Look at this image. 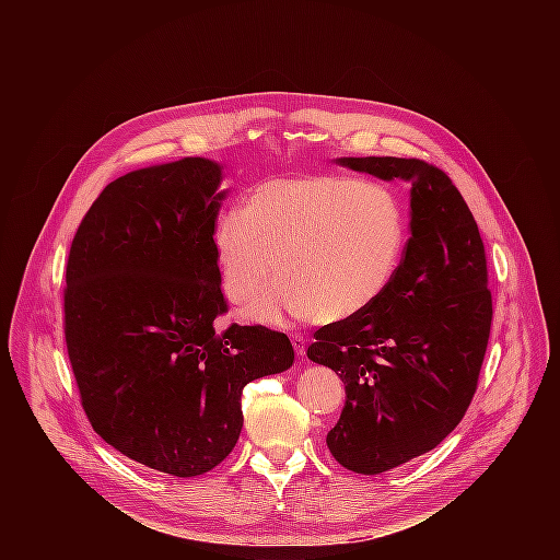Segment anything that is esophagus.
I'll use <instances>...</instances> for the list:
<instances>
[{"label":"esophagus","mask_w":560,"mask_h":560,"mask_svg":"<svg viewBox=\"0 0 560 560\" xmlns=\"http://www.w3.org/2000/svg\"><path fill=\"white\" fill-rule=\"evenodd\" d=\"M290 341H292V346H294L296 357H303V354H305V348H307V339H305L301 332H292V335H290Z\"/></svg>","instance_id":"34e87169"}]
</instances>
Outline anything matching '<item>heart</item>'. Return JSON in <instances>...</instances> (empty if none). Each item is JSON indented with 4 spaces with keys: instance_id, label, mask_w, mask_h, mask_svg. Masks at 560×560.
<instances>
[{
    "instance_id": "b5f03b06",
    "label": "heart",
    "mask_w": 560,
    "mask_h": 560,
    "mask_svg": "<svg viewBox=\"0 0 560 560\" xmlns=\"http://www.w3.org/2000/svg\"><path fill=\"white\" fill-rule=\"evenodd\" d=\"M408 248V214L392 188L339 175L279 177L257 186L242 210L217 219L214 253L232 303L250 318L348 322L392 285Z\"/></svg>"
}]
</instances>
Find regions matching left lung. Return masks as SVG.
<instances>
[{"mask_svg": "<svg viewBox=\"0 0 560 560\" xmlns=\"http://www.w3.org/2000/svg\"><path fill=\"white\" fill-rule=\"evenodd\" d=\"M337 164L410 190L408 248L389 290L363 314L314 332L307 359L339 372L346 406L332 456L381 474L434 450L465 417L492 326L478 225L452 179L423 159L341 156Z\"/></svg>", "mask_w": 560, "mask_h": 560, "instance_id": "8db88e82", "label": "left lung"}]
</instances>
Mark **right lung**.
Segmentation results:
<instances>
[{"label":"right lung","instance_id":"add662e5","mask_svg":"<svg viewBox=\"0 0 560 560\" xmlns=\"http://www.w3.org/2000/svg\"><path fill=\"white\" fill-rule=\"evenodd\" d=\"M219 186L221 166L203 156L115 179L79 223L66 266L63 335L93 430L182 478L232 452L244 387L294 361L283 332H214L228 310L212 238Z\"/></svg>","mask_w":560,"mask_h":560}]
</instances>
